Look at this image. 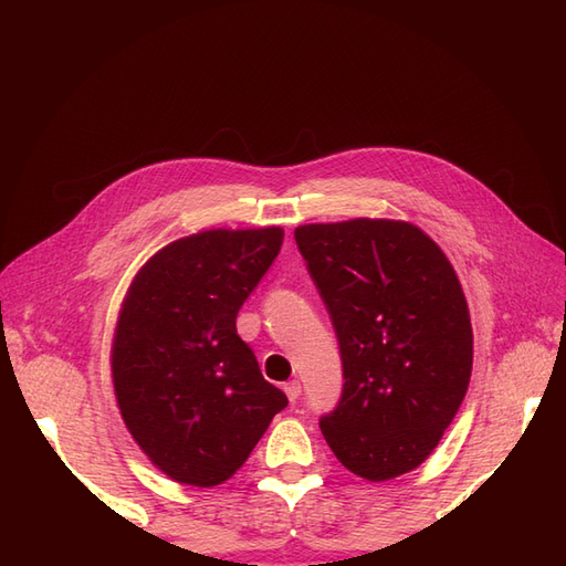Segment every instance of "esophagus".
Returning a JSON list of instances; mask_svg holds the SVG:
<instances>
[{
    "label": "esophagus",
    "mask_w": 566,
    "mask_h": 566,
    "mask_svg": "<svg viewBox=\"0 0 566 566\" xmlns=\"http://www.w3.org/2000/svg\"><path fill=\"white\" fill-rule=\"evenodd\" d=\"M283 391H285V397H287V401H290V403H295V401L300 399V391H302V385H300L297 380H293V382H285Z\"/></svg>",
    "instance_id": "1"
}]
</instances>
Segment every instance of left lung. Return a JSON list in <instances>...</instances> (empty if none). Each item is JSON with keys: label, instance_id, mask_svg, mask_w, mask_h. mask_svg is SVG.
I'll list each match as a JSON object with an SVG mask.
<instances>
[{"label": "left lung", "instance_id": "1", "mask_svg": "<svg viewBox=\"0 0 566 566\" xmlns=\"http://www.w3.org/2000/svg\"><path fill=\"white\" fill-rule=\"evenodd\" d=\"M295 241L328 306L345 373L321 432L349 472L389 482L430 458L465 399V293L449 256L410 221L302 224Z\"/></svg>", "mask_w": 566, "mask_h": 566}]
</instances>
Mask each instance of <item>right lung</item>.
<instances>
[{
  "label": "right lung",
  "instance_id": "1",
  "mask_svg": "<svg viewBox=\"0 0 566 566\" xmlns=\"http://www.w3.org/2000/svg\"><path fill=\"white\" fill-rule=\"evenodd\" d=\"M281 245V227L198 231L160 248L129 283L113 389L132 439L172 482L224 484L287 406L235 331Z\"/></svg>",
  "mask_w": 566,
  "mask_h": 566
}]
</instances>
